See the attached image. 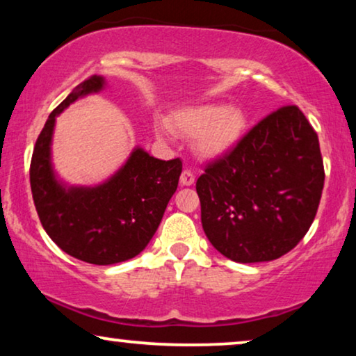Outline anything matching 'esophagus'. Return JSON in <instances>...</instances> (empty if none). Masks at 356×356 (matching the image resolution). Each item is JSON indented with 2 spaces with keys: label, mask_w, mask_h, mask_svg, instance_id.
Listing matches in <instances>:
<instances>
[{
  "label": "esophagus",
  "mask_w": 356,
  "mask_h": 356,
  "mask_svg": "<svg viewBox=\"0 0 356 356\" xmlns=\"http://www.w3.org/2000/svg\"><path fill=\"white\" fill-rule=\"evenodd\" d=\"M179 183H181L183 186H191L194 183V175L191 170H183L181 177H179Z\"/></svg>",
  "instance_id": "obj_1"
}]
</instances>
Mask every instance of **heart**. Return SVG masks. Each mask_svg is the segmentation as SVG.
<instances>
[{
    "label": "heart",
    "instance_id": "1",
    "mask_svg": "<svg viewBox=\"0 0 356 356\" xmlns=\"http://www.w3.org/2000/svg\"><path fill=\"white\" fill-rule=\"evenodd\" d=\"M175 134L194 138L196 150L204 157H218L238 143L245 129L246 118L236 106L220 104H202L177 111L167 121ZM159 139L167 138V128L155 124Z\"/></svg>",
    "mask_w": 356,
    "mask_h": 356
}]
</instances>
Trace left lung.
<instances>
[{"mask_svg": "<svg viewBox=\"0 0 356 356\" xmlns=\"http://www.w3.org/2000/svg\"><path fill=\"white\" fill-rule=\"evenodd\" d=\"M323 188L318 134L298 106H282L197 178L204 233L235 262L274 261L303 240Z\"/></svg>", "mask_w": 356, "mask_h": 356, "instance_id": "1", "label": "left lung"}]
</instances>
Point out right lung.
Wrapping results in <instances>:
<instances>
[{"mask_svg":"<svg viewBox=\"0 0 356 356\" xmlns=\"http://www.w3.org/2000/svg\"><path fill=\"white\" fill-rule=\"evenodd\" d=\"M104 86V77L92 76L51 111L31 162L32 197L42 227L63 251L95 266L128 261L149 245L183 168L179 159L165 162L136 147L123 167L99 186H66L56 178L51 165L56 116Z\"/></svg>","mask_w":356,"mask_h":356,"instance_id":"right-lung-1","label":"right lung"}]
</instances>
